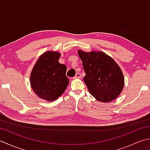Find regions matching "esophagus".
<instances>
[{"label": "esophagus", "mask_w": 150, "mask_h": 150, "mask_svg": "<svg viewBox=\"0 0 150 150\" xmlns=\"http://www.w3.org/2000/svg\"><path fill=\"white\" fill-rule=\"evenodd\" d=\"M81 77V73H76L75 76L73 78H74V79H80Z\"/></svg>", "instance_id": "esophagus-1"}]
</instances>
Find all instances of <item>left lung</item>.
<instances>
[{
	"mask_svg": "<svg viewBox=\"0 0 150 150\" xmlns=\"http://www.w3.org/2000/svg\"><path fill=\"white\" fill-rule=\"evenodd\" d=\"M86 75L84 81L92 96L98 101L108 103L122 91L124 79L115 61L102 52L78 50Z\"/></svg>",
	"mask_w": 150,
	"mask_h": 150,
	"instance_id": "1",
	"label": "left lung"
}]
</instances>
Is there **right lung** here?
Segmentation results:
<instances>
[{"instance_id":"obj_1","label":"right lung","mask_w":150,"mask_h":150,"mask_svg":"<svg viewBox=\"0 0 150 150\" xmlns=\"http://www.w3.org/2000/svg\"><path fill=\"white\" fill-rule=\"evenodd\" d=\"M60 53L52 51L44 53L37 60L30 75V84L38 97L53 101L61 95L69 84L67 68L60 64Z\"/></svg>"}]
</instances>
